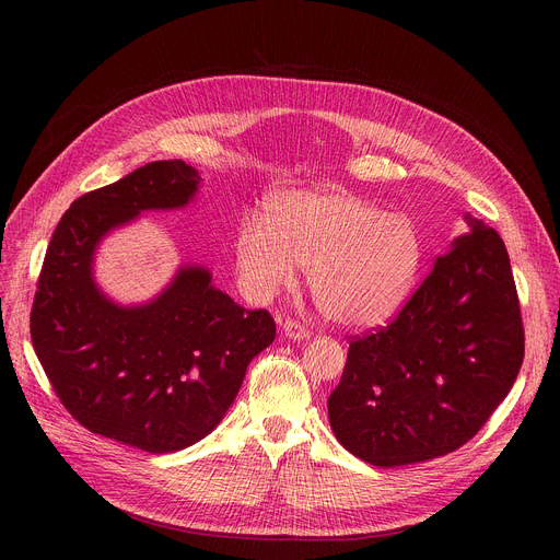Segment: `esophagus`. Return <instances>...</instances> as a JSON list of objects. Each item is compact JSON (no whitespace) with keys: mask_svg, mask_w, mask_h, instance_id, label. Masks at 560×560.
I'll use <instances>...</instances> for the list:
<instances>
[{"mask_svg":"<svg viewBox=\"0 0 560 560\" xmlns=\"http://www.w3.org/2000/svg\"><path fill=\"white\" fill-rule=\"evenodd\" d=\"M281 330L288 339H294V341H303L310 337V330L303 324L294 322V318H285V322L281 324Z\"/></svg>","mask_w":560,"mask_h":560,"instance_id":"esophagus-1","label":"esophagus"}]
</instances>
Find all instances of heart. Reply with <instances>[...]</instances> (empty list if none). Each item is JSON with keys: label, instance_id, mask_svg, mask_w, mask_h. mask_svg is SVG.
Returning <instances> with one entry per match:
<instances>
[{"label": "heart", "instance_id": "b5f03b06", "mask_svg": "<svg viewBox=\"0 0 560 560\" xmlns=\"http://www.w3.org/2000/svg\"><path fill=\"white\" fill-rule=\"evenodd\" d=\"M232 255L250 299L292 288L305 268L322 314L346 328H372L410 294L423 244L406 214L341 190H294L270 197L264 219L236 221Z\"/></svg>", "mask_w": 560, "mask_h": 560}]
</instances>
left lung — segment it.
Returning <instances> with one entry per match:
<instances>
[{
  "label": "left lung",
  "instance_id": "obj_1",
  "mask_svg": "<svg viewBox=\"0 0 560 560\" xmlns=\"http://www.w3.org/2000/svg\"><path fill=\"white\" fill-rule=\"evenodd\" d=\"M467 223L401 312L350 341L328 398L339 443L376 467L458 450L518 376L525 332L505 244L483 221Z\"/></svg>",
  "mask_w": 560,
  "mask_h": 560
}]
</instances>
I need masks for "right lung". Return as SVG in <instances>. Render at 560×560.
<instances>
[{"instance_id":"right-lung-1","label":"right lung","mask_w":560,"mask_h":560,"mask_svg":"<svg viewBox=\"0 0 560 560\" xmlns=\"http://www.w3.org/2000/svg\"><path fill=\"white\" fill-rule=\"evenodd\" d=\"M199 182L192 166L168 159L74 199L52 232L31 310L35 354L70 417L152 454L210 434L277 335L268 310L236 305L199 266H184L135 307L97 288L102 238L143 210L184 208Z\"/></svg>"}]
</instances>
